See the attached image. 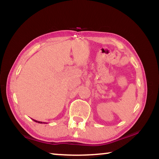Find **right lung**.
<instances>
[{
    "instance_id": "add662e5",
    "label": "right lung",
    "mask_w": 159,
    "mask_h": 159,
    "mask_svg": "<svg viewBox=\"0 0 159 159\" xmlns=\"http://www.w3.org/2000/svg\"><path fill=\"white\" fill-rule=\"evenodd\" d=\"M34 120V121H35V122H36V123H43V122H41V121H38V120H34V119H32Z\"/></svg>"
}]
</instances>
